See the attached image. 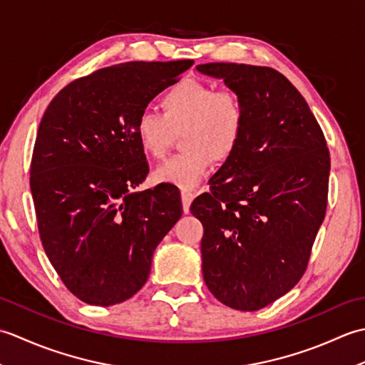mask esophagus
<instances>
[{
	"label": "esophagus",
	"instance_id": "34e87169",
	"mask_svg": "<svg viewBox=\"0 0 365 365\" xmlns=\"http://www.w3.org/2000/svg\"><path fill=\"white\" fill-rule=\"evenodd\" d=\"M195 199V192L192 191H182V204H183V212L188 213L190 212V205Z\"/></svg>",
	"mask_w": 365,
	"mask_h": 365
}]
</instances>
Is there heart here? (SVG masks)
<instances>
[{
  "mask_svg": "<svg viewBox=\"0 0 365 365\" xmlns=\"http://www.w3.org/2000/svg\"><path fill=\"white\" fill-rule=\"evenodd\" d=\"M163 114L143 111L135 123L138 143L144 153L163 160L182 133V153L163 165L155 178L183 191L202 180L213 160L227 161L242 144L246 106L238 92L216 88L210 83L187 78L163 92Z\"/></svg>",
  "mask_w": 365,
  "mask_h": 365,
  "instance_id": "obj_1",
  "label": "heart"
}]
</instances>
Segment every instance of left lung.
I'll return each mask as SVG.
<instances>
[{
    "mask_svg": "<svg viewBox=\"0 0 365 365\" xmlns=\"http://www.w3.org/2000/svg\"><path fill=\"white\" fill-rule=\"evenodd\" d=\"M197 71L222 78L246 106L242 144L190 208L204 226V281L222 304L259 311L306 273L328 205L327 139L274 68L210 63Z\"/></svg>",
    "mask_w": 365,
    "mask_h": 365,
    "instance_id": "1",
    "label": "left lung"
}]
</instances>
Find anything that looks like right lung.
<instances>
[{
  "label": "right lung",
  "mask_w": 365,
  "mask_h": 365,
  "mask_svg": "<svg viewBox=\"0 0 365 365\" xmlns=\"http://www.w3.org/2000/svg\"><path fill=\"white\" fill-rule=\"evenodd\" d=\"M192 64L98 68L61 89L41 120L29 169L38 235L61 281L88 304L141 290L155 247L180 220L174 185L133 192L149 174L135 123Z\"/></svg>",
  "instance_id": "add662e5"
}]
</instances>
